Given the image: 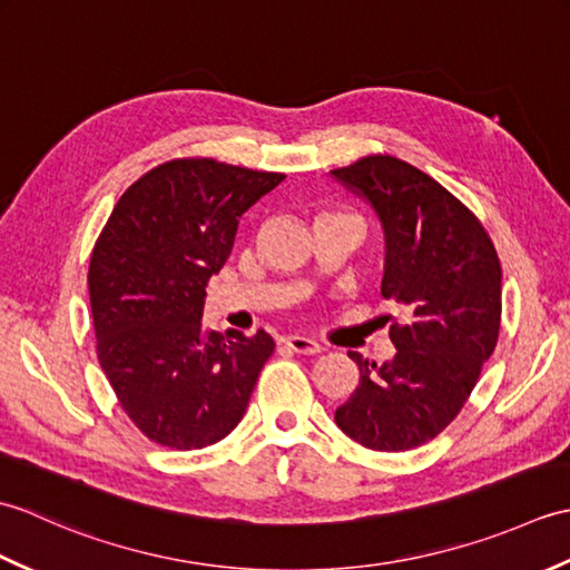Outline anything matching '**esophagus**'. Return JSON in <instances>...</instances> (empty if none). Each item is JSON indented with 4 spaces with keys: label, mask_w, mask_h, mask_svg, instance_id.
Instances as JSON below:
<instances>
[{
    "label": "esophagus",
    "mask_w": 570,
    "mask_h": 570,
    "mask_svg": "<svg viewBox=\"0 0 570 570\" xmlns=\"http://www.w3.org/2000/svg\"><path fill=\"white\" fill-rule=\"evenodd\" d=\"M284 343H286L288 350H294V353H298V355H318V353H323V345L316 343V341H311V337H306V335H288V337H284Z\"/></svg>",
    "instance_id": "34e87169"
}]
</instances>
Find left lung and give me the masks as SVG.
Masks as SVG:
<instances>
[{
  "mask_svg": "<svg viewBox=\"0 0 570 570\" xmlns=\"http://www.w3.org/2000/svg\"><path fill=\"white\" fill-rule=\"evenodd\" d=\"M331 176L377 215L382 296L406 316L392 325V360L377 365L347 353L360 382L335 423L372 451H409L458 416L498 345L500 259L478 217L416 166L367 156Z\"/></svg>",
  "mask_w": 570,
  "mask_h": 570,
  "instance_id": "left-lung-1",
  "label": "left lung"
}]
</instances>
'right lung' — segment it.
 <instances>
[{
  "instance_id": "1",
  "label": "right lung",
  "mask_w": 570,
  "mask_h": 570,
  "mask_svg": "<svg viewBox=\"0 0 570 570\" xmlns=\"http://www.w3.org/2000/svg\"><path fill=\"white\" fill-rule=\"evenodd\" d=\"M284 178L213 159L161 164L125 190L92 249L100 365L154 443L213 445L245 416L274 341L205 331V284L233 252L239 217Z\"/></svg>"
}]
</instances>
